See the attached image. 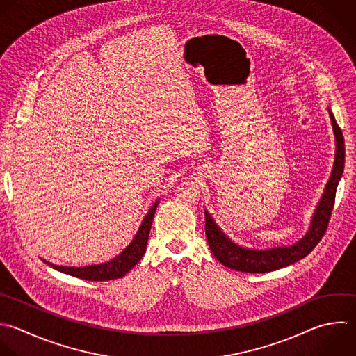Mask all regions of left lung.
Returning a JSON list of instances; mask_svg holds the SVG:
<instances>
[{"mask_svg":"<svg viewBox=\"0 0 356 356\" xmlns=\"http://www.w3.org/2000/svg\"><path fill=\"white\" fill-rule=\"evenodd\" d=\"M328 114H330L332 132L335 138L334 165L331 170L330 179L324 188V193L313 213L309 231L306 232V235L302 239H299L296 243L289 246H277V248H270L263 250L243 248L235 243L234 241H231L216 224V221L209 214V211L204 210V220H206L204 228H206L207 242L211 249V253L217 257L220 263H222L228 268L242 271V273H268L303 259L320 242V239L323 238L327 229L330 216L332 213L335 191L342 177L343 163H345V147H343L345 145H343L342 132L338 124L335 122V118L330 108H328Z\"/></svg>","mask_w":356,"mask_h":356,"instance_id":"obj_1","label":"left lung"}]
</instances>
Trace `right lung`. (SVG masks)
<instances>
[{
  "mask_svg": "<svg viewBox=\"0 0 356 356\" xmlns=\"http://www.w3.org/2000/svg\"><path fill=\"white\" fill-rule=\"evenodd\" d=\"M159 206V200L150 207L149 213L143 218L135 238L132 242L113 260L106 261L103 264H92V266H85V267H68V266H57L53 264L47 260H43L53 268L82 278V280H89V281H108V280H115L124 277L134 266L138 264V261L143 257L147 246V239L153 222V217L156 213V209Z\"/></svg>",
  "mask_w": 356,
  "mask_h": 356,
  "instance_id": "obj_1",
  "label": "right lung"
}]
</instances>
